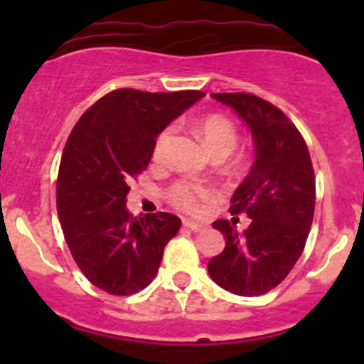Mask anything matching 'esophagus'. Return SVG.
<instances>
[{"label":"esophagus","instance_id":"obj_1","mask_svg":"<svg viewBox=\"0 0 364 364\" xmlns=\"http://www.w3.org/2000/svg\"><path fill=\"white\" fill-rule=\"evenodd\" d=\"M183 225H185L186 229L193 230V232H200V230L205 229V225H203V223L199 222H193V220H183Z\"/></svg>","mask_w":364,"mask_h":364}]
</instances>
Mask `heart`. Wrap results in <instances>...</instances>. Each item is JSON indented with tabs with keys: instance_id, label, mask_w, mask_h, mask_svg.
Instances as JSON below:
<instances>
[{
	"instance_id": "heart-1",
	"label": "heart",
	"mask_w": 364,
	"mask_h": 364,
	"mask_svg": "<svg viewBox=\"0 0 364 364\" xmlns=\"http://www.w3.org/2000/svg\"><path fill=\"white\" fill-rule=\"evenodd\" d=\"M199 135L200 139H203L205 148H208L213 155H215V153L230 155L237 144L236 127L232 124V121L227 119L225 116H220V114H213V116L204 117V119L200 121ZM171 137L172 128H165V130L159 135L155 144V153H153L155 160H160L161 156H164V151L165 148H167ZM211 196L213 192L208 186L192 181H179L176 183L171 190L172 204L190 213L199 211L204 200L211 199Z\"/></svg>"
}]
</instances>
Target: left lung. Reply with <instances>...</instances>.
I'll return each mask as SVG.
<instances>
[{
	"mask_svg": "<svg viewBox=\"0 0 364 364\" xmlns=\"http://www.w3.org/2000/svg\"><path fill=\"white\" fill-rule=\"evenodd\" d=\"M243 119L253 139V164L230 199V213H247L250 227L237 232L227 220L215 229L225 248L208 262L213 282L237 296L277 287L303 253L315 209V176L306 142L291 119L248 93H213Z\"/></svg>",
	"mask_w": 364,
	"mask_h": 364,
	"instance_id": "1",
	"label": "left lung"
}]
</instances>
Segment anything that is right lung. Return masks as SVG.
<instances>
[{
  "instance_id": "1",
  "label": "right lung",
  "mask_w": 364,
  "mask_h": 364,
  "mask_svg": "<svg viewBox=\"0 0 364 364\" xmlns=\"http://www.w3.org/2000/svg\"><path fill=\"white\" fill-rule=\"evenodd\" d=\"M203 97L116 90L73 127L58 174V215L73 260L95 287L130 296L155 278L181 220L172 213L132 216L128 181L148 167L165 127Z\"/></svg>"
}]
</instances>
